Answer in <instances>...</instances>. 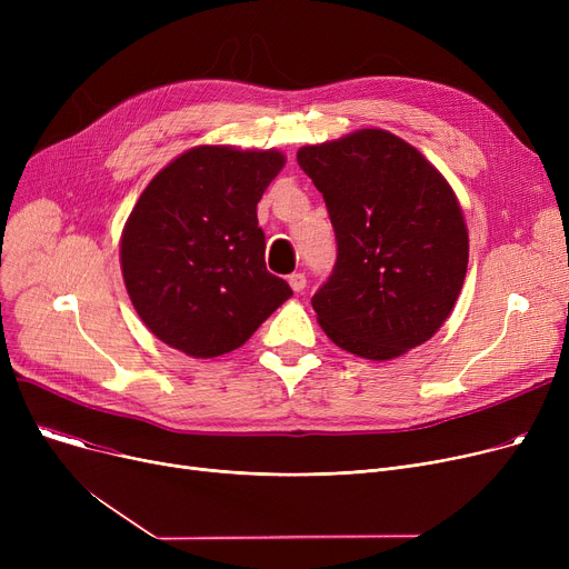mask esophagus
I'll return each mask as SVG.
<instances>
[{"mask_svg":"<svg viewBox=\"0 0 569 569\" xmlns=\"http://www.w3.org/2000/svg\"><path fill=\"white\" fill-rule=\"evenodd\" d=\"M288 283H290V288H292L295 292H302V290L307 288V277H305L302 272H292V274L288 277Z\"/></svg>","mask_w":569,"mask_h":569,"instance_id":"34e87169","label":"esophagus"}]
</instances>
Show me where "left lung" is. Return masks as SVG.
<instances>
[{
  "mask_svg": "<svg viewBox=\"0 0 569 569\" xmlns=\"http://www.w3.org/2000/svg\"><path fill=\"white\" fill-rule=\"evenodd\" d=\"M297 163L322 193L337 260L311 297L339 348L392 360L450 316L468 267L461 207L442 174L401 138L365 129L309 144Z\"/></svg>",
  "mask_w": 569,
  "mask_h": 569,
  "instance_id": "obj_1",
  "label": "left lung"
}]
</instances>
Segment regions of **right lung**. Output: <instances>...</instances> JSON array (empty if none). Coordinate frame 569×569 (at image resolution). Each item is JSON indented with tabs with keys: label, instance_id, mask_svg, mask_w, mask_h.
<instances>
[{
	"label": "right lung",
	"instance_id": "1",
	"mask_svg": "<svg viewBox=\"0 0 569 569\" xmlns=\"http://www.w3.org/2000/svg\"><path fill=\"white\" fill-rule=\"evenodd\" d=\"M283 157L196 147L142 191L122 234V272L142 322L191 357L247 343L292 295L267 272L258 200Z\"/></svg>",
	"mask_w": 569,
	"mask_h": 569
}]
</instances>
